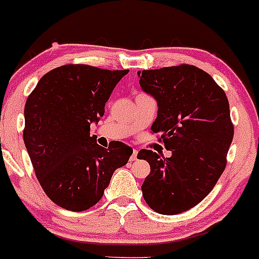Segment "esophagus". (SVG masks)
Listing matches in <instances>:
<instances>
[{"instance_id":"34e87169","label":"esophagus","mask_w":259,"mask_h":259,"mask_svg":"<svg viewBox=\"0 0 259 259\" xmlns=\"http://www.w3.org/2000/svg\"><path fill=\"white\" fill-rule=\"evenodd\" d=\"M135 160H138V150H134V151H133L132 157H130V161H135Z\"/></svg>"}]
</instances>
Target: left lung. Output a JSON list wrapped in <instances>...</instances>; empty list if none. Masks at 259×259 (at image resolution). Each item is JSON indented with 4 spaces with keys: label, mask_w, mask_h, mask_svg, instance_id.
Returning <instances> with one entry per match:
<instances>
[{
    "label": "left lung",
    "mask_w": 259,
    "mask_h": 259,
    "mask_svg": "<svg viewBox=\"0 0 259 259\" xmlns=\"http://www.w3.org/2000/svg\"><path fill=\"white\" fill-rule=\"evenodd\" d=\"M138 76L157 102L152 133L172 151L171 157L145 149L138 153L151 168L141 186L144 199L158 214H181L200 203L225 169L234 138L229 101L211 76L193 65Z\"/></svg>",
    "instance_id": "left-lung-1"
}]
</instances>
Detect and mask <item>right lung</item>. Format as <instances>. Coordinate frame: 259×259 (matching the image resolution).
I'll return each mask as SVG.
<instances>
[{"instance_id":"obj_1","label":"right lung","mask_w":259,"mask_h":259,"mask_svg":"<svg viewBox=\"0 0 259 259\" xmlns=\"http://www.w3.org/2000/svg\"><path fill=\"white\" fill-rule=\"evenodd\" d=\"M127 72L64 65L45 73L25 102V147L41 188L56 205L71 211L92 208L115 169L129 161L132 147L115 141L106 149L90 134Z\"/></svg>"}]
</instances>
